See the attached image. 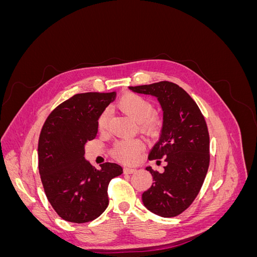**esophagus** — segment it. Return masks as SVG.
<instances>
[{
	"instance_id": "esophagus-1",
	"label": "esophagus",
	"mask_w": 257,
	"mask_h": 257,
	"mask_svg": "<svg viewBox=\"0 0 257 257\" xmlns=\"http://www.w3.org/2000/svg\"><path fill=\"white\" fill-rule=\"evenodd\" d=\"M124 174H134L136 172L135 168H130V167H125L123 169Z\"/></svg>"
}]
</instances>
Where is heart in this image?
I'll list each match as a JSON object with an SVG mask.
<instances>
[{
	"label": "heart",
	"instance_id": "obj_1",
	"mask_svg": "<svg viewBox=\"0 0 257 257\" xmlns=\"http://www.w3.org/2000/svg\"><path fill=\"white\" fill-rule=\"evenodd\" d=\"M116 106L124 113L130 115L135 121L138 122V125L147 133H154L161 125L160 116L153 112V104L149 99H147L135 93H127L123 95L116 103ZM110 113L108 110H104L99 114L97 120V127L99 132H105L108 127ZM144 149V143L139 138L123 139L116 142L112 154L113 157L123 163L135 162L139 154Z\"/></svg>",
	"mask_w": 257,
	"mask_h": 257
}]
</instances>
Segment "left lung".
I'll list each match as a JSON object with an SVG mask.
<instances>
[{"label": "left lung", "mask_w": 257, "mask_h": 257, "mask_svg": "<svg viewBox=\"0 0 257 257\" xmlns=\"http://www.w3.org/2000/svg\"><path fill=\"white\" fill-rule=\"evenodd\" d=\"M132 91L158 97L163 109V127L149 160L166 162L160 174L147 167L153 177L143 203L163 217L182 213L196 198L206 178L210 154L209 133L203 113L194 99L178 84L160 81L128 87Z\"/></svg>", "instance_id": "obj_1"}]
</instances>
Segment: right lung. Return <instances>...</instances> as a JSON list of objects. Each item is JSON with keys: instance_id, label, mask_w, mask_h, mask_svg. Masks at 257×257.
Returning <instances> with one entry per match:
<instances>
[{"instance_id": "1", "label": "right lung", "mask_w": 257, "mask_h": 257, "mask_svg": "<svg viewBox=\"0 0 257 257\" xmlns=\"http://www.w3.org/2000/svg\"><path fill=\"white\" fill-rule=\"evenodd\" d=\"M115 92L75 94L46 119L38 139V170L47 199L62 219L95 220L108 207V184L122 167L104 163L100 169L84 159V145L96 137L97 120Z\"/></svg>"}]
</instances>
